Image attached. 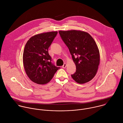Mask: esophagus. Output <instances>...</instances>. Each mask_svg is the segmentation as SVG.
Wrapping results in <instances>:
<instances>
[{
	"label": "esophagus",
	"mask_w": 123,
	"mask_h": 123,
	"mask_svg": "<svg viewBox=\"0 0 123 123\" xmlns=\"http://www.w3.org/2000/svg\"><path fill=\"white\" fill-rule=\"evenodd\" d=\"M66 67H67V64H66V63H64V65H63V66H62V68H66Z\"/></svg>",
	"instance_id": "34e87169"
}]
</instances>
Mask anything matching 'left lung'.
I'll return each mask as SVG.
<instances>
[{"instance_id":"left-lung-1","label":"left lung","mask_w":123,"mask_h":123,"mask_svg":"<svg viewBox=\"0 0 123 123\" xmlns=\"http://www.w3.org/2000/svg\"><path fill=\"white\" fill-rule=\"evenodd\" d=\"M59 33L76 67L72 78L79 84L91 81L96 74L100 60L94 40L89 33L80 30L59 31Z\"/></svg>"}]
</instances>
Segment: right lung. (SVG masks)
Returning <instances> with one entry per match:
<instances>
[{"label":"right lung","instance_id":"1","mask_svg":"<svg viewBox=\"0 0 123 123\" xmlns=\"http://www.w3.org/2000/svg\"><path fill=\"white\" fill-rule=\"evenodd\" d=\"M57 31L36 34L27 41L23 53V63L29 78L38 84L48 83L60 67L51 63L48 49Z\"/></svg>","mask_w":123,"mask_h":123}]
</instances>
